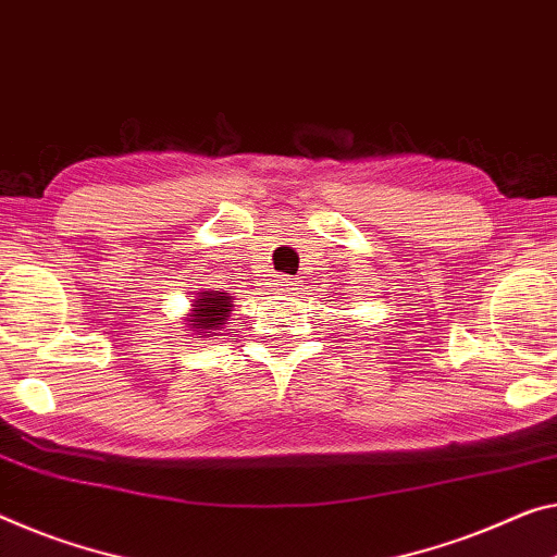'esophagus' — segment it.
Masks as SVG:
<instances>
[{
	"label": "esophagus",
	"instance_id": "34e87169",
	"mask_svg": "<svg viewBox=\"0 0 557 557\" xmlns=\"http://www.w3.org/2000/svg\"><path fill=\"white\" fill-rule=\"evenodd\" d=\"M296 281L290 278V276H278V281H276V288L281 290V294H290V290H296Z\"/></svg>",
	"mask_w": 557,
	"mask_h": 557
}]
</instances>
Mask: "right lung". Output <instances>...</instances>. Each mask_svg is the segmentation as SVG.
Returning <instances> with one entry per match:
<instances>
[{
	"label": "right lung",
	"mask_w": 557,
	"mask_h": 557,
	"mask_svg": "<svg viewBox=\"0 0 557 557\" xmlns=\"http://www.w3.org/2000/svg\"><path fill=\"white\" fill-rule=\"evenodd\" d=\"M194 319L191 329H201V333H211L213 329L224 326L226 313L231 311V296L221 290H209L194 301Z\"/></svg>",
	"instance_id": "1"
}]
</instances>
